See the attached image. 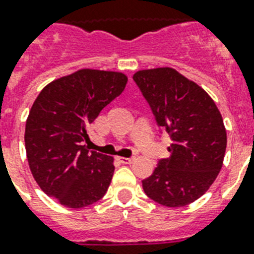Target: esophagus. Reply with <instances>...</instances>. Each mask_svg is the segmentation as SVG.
I'll list each match as a JSON object with an SVG mask.
<instances>
[{
  "label": "esophagus",
  "instance_id": "34e87169",
  "mask_svg": "<svg viewBox=\"0 0 254 254\" xmlns=\"http://www.w3.org/2000/svg\"><path fill=\"white\" fill-rule=\"evenodd\" d=\"M117 160L120 161V163H122V164H130L133 161L132 157H117Z\"/></svg>",
  "mask_w": 254,
  "mask_h": 254
}]
</instances>
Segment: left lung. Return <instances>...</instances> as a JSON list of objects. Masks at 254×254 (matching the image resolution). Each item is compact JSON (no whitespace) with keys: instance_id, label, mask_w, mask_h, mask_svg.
Here are the masks:
<instances>
[{"instance_id":"1","label":"left lung","mask_w":254,"mask_h":254,"mask_svg":"<svg viewBox=\"0 0 254 254\" xmlns=\"http://www.w3.org/2000/svg\"><path fill=\"white\" fill-rule=\"evenodd\" d=\"M133 79L172 140L170 157L142 180L144 192L167 207L187 206L210 189L222 168L227 142L222 116L211 97L176 69H141Z\"/></svg>"}]
</instances>
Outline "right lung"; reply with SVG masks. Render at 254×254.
Masks as SVG:
<instances>
[{
    "label": "right lung",
    "instance_id": "obj_1",
    "mask_svg": "<svg viewBox=\"0 0 254 254\" xmlns=\"http://www.w3.org/2000/svg\"><path fill=\"white\" fill-rule=\"evenodd\" d=\"M127 82L122 72L78 69L47 84L32 105L24 136L29 168L39 187L65 207L90 206L108 191L114 159L82 144Z\"/></svg>",
    "mask_w": 254,
    "mask_h": 254
}]
</instances>
